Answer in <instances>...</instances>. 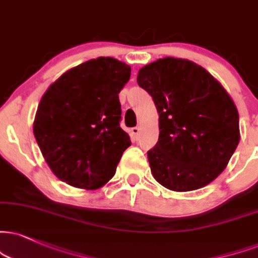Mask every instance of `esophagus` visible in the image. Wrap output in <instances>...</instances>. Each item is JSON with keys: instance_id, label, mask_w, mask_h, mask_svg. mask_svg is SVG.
<instances>
[{"instance_id": "1", "label": "esophagus", "mask_w": 258, "mask_h": 258, "mask_svg": "<svg viewBox=\"0 0 258 258\" xmlns=\"http://www.w3.org/2000/svg\"><path fill=\"white\" fill-rule=\"evenodd\" d=\"M140 130H141V128H140V126H134V128H132V133H133V135L135 136V139L139 138Z\"/></svg>"}]
</instances>
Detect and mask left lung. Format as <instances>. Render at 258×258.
I'll return each mask as SVG.
<instances>
[{"mask_svg": "<svg viewBox=\"0 0 258 258\" xmlns=\"http://www.w3.org/2000/svg\"><path fill=\"white\" fill-rule=\"evenodd\" d=\"M138 84L159 113V141L147 152L155 180L179 192L208 185L239 144V114L230 94L201 66L173 57L140 69Z\"/></svg>", "mask_w": 258, "mask_h": 258, "instance_id": "obj_1", "label": "left lung"}]
</instances>
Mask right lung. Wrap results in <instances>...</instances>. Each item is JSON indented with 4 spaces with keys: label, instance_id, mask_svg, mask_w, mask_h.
<instances>
[{
    "label": "right lung",
    "instance_id": "right-lung-1",
    "mask_svg": "<svg viewBox=\"0 0 258 258\" xmlns=\"http://www.w3.org/2000/svg\"><path fill=\"white\" fill-rule=\"evenodd\" d=\"M132 68L98 57L67 71L41 97L33 134L53 174L69 185L94 190L116 173L130 138L119 126L118 93Z\"/></svg>",
    "mask_w": 258,
    "mask_h": 258
}]
</instances>
